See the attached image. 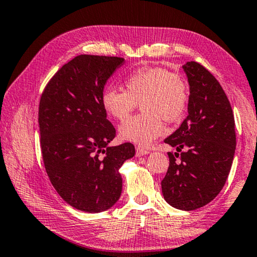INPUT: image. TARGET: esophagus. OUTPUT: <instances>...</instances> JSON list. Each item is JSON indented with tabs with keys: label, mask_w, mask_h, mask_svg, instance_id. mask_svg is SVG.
Listing matches in <instances>:
<instances>
[{
	"label": "esophagus",
	"mask_w": 257,
	"mask_h": 257,
	"mask_svg": "<svg viewBox=\"0 0 257 257\" xmlns=\"http://www.w3.org/2000/svg\"><path fill=\"white\" fill-rule=\"evenodd\" d=\"M149 152H150V151L147 150V149L141 148V147H136V156H137V157H141V156L148 155Z\"/></svg>",
	"instance_id": "1"
}]
</instances>
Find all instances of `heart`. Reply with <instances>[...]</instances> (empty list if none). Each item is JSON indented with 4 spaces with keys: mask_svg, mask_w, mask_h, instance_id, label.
<instances>
[{
    "mask_svg": "<svg viewBox=\"0 0 257 257\" xmlns=\"http://www.w3.org/2000/svg\"><path fill=\"white\" fill-rule=\"evenodd\" d=\"M124 90L106 89L101 106L109 116L124 121L137 105L143 112L120 127L122 139L142 147L150 145L165 133L164 120L175 122L185 115L189 104V86L177 71L162 67H141L125 76Z\"/></svg>",
    "mask_w": 257,
    "mask_h": 257,
    "instance_id": "obj_1",
    "label": "heart"
}]
</instances>
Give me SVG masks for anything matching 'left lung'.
<instances>
[{
  "instance_id": "1",
  "label": "left lung",
  "mask_w": 257,
  "mask_h": 257,
  "mask_svg": "<svg viewBox=\"0 0 257 257\" xmlns=\"http://www.w3.org/2000/svg\"><path fill=\"white\" fill-rule=\"evenodd\" d=\"M189 83L188 116L165 139L177 148L162 181L164 198L180 210L202 208L226 182L235 152V122L223 87L195 61L183 66Z\"/></svg>"
}]
</instances>
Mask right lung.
I'll return each mask as SVG.
<instances>
[{
    "instance_id": "add662e5",
    "label": "right lung",
    "mask_w": 257,
    "mask_h": 257,
    "mask_svg": "<svg viewBox=\"0 0 257 257\" xmlns=\"http://www.w3.org/2000/svg\"><path fill=\"white\" fill-rule=\"evenodd\" d=\"M122 57L78 55L49 79L39 102L44 165L57 194L85 212H101L117 202L118 173L135 155L132 143L108 147L115 128L101 106L106 80Z\"/></svg>"
}]
</instances>
